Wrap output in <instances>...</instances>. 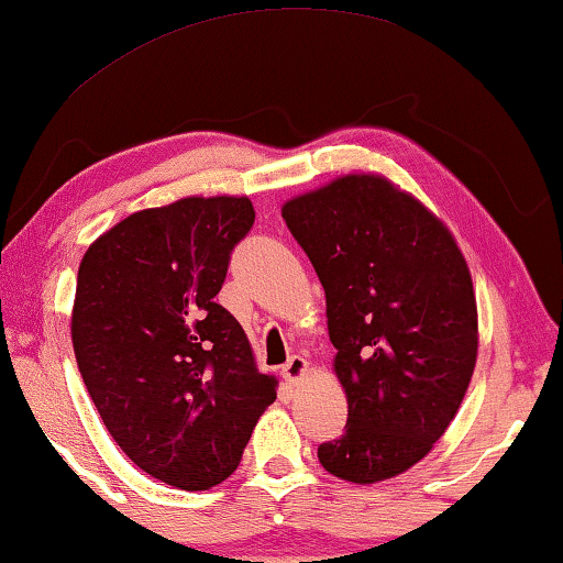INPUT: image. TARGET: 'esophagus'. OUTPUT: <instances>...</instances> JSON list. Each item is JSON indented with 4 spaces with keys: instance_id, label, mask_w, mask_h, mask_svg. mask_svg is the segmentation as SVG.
Segmentation results:
<instances>
[{
    "instance_id": "esophagus-1",
    "label": "esophagus",
    "mask_w": 563,
    "mask_h": 563,
    "mask_svg": "<svg viewBox=\"0 0 563 563\" xmlns=\"http://www.w3.org/2000/svg\"><path fill=\"white\" fill-rule=\"evenodd\" d=\"M309 373V361L305 355H291L287 363L282 365V376L289 383H299Z\"/></svg>"
}]
</instances>
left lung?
Instances as JSON below:
<instances>
[{
    "mask_svg": "<svg viewBox=\"0 0 563 563\" xmlns=\"http://www.w3.org/2000/svg\"><path fill=\"white\" fill-rule=\"evenodd\" d=\"M282 218L328 299L345 434L322 467L371 485L427 457L477 361L470 268L439 218L380 175H345L291 198Z\"/></svg>",
    "mask_w": 563,
    "mask_h": 563,
    "instance_id": "8db88e82",
    "label": "left lung"
}]
</instances>
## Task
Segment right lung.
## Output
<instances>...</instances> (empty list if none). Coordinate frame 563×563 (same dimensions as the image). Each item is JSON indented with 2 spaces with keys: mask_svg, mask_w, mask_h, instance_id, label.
Segmentation results:
<instances>
[{
  "mask_svg": "<svg viewBox=\"0 0 563 563\" xmlns=\"http://www.w3.org/2000/svg\"><path fill=\"white\" fill-rule=\"evenodd\" d=\"M249 198H183L124 218L78 268L70 335L88 396L129 460L180 490L239 467L276 398L239 320L216 301Z\"/></svg>",
  "mask_w": 563,
  "mask_h": 563,
  "instance_id": "add662e5",
  "label": "right lung"
}]
</instances>
